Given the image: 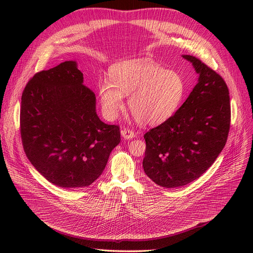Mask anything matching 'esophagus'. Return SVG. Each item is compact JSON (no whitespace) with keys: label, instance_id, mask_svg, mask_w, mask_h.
<instances>
[{"label":"esophagus","instance_id":"esophagus-1","mask_svg":"<svg viewBox=\"0 0 253 253\" xmlns=\"http://www.w3.org/2000/svg\"><path fill=\"white\" fill-rule=\"evenodd\" d=\"M121 134H122V136H123L125 139H131V138L135 137L134 131H132V130H130V129H128V128L123 129V130L121 131Z\"/></svg>","mask_w":253,"mask_h":253}]
</instances>
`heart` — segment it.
Masks as SVG:
<instances>
[{"label": "heart", "instance_id": "b5f03b06", "mask_svg": "<svg viewBox=\"0 0 253 253\" xmlns=\"http://www.w3.org/2000/svg\"><path fill=\"white\" fill-rule=\"evenodd\" d=\"M187 85L182 77L147 58L118 62L110 70V80H100L97 93L103 115L117 118L123 109L124 96L136 121L143 126L161 124L182 103Z\"/></svg>", "mask_w": 253, "mask_h": 253}]
</instances>
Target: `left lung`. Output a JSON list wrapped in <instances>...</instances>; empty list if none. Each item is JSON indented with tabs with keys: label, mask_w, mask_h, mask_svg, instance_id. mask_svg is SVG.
<instances>
[{
	"label": "left lung",
	"mask_w": 253,
	"mask_h": 253,
	"mask_svg": "<svg viewBox=\"0 0 253 253\" xmlns=\"http://www.w3.org/2000/svg\"><path fill=\"white\" fill-rule=\"evenodd\" d=\"M182 57L193 64L198 83L173 116L143 136V170L164 188L200 177L221 153L230 130V95L223 79L200 59Z\"/></svg>",
	"instance_id": "left-lung-1"
}]
</instances>
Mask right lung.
I'll list each match as a JSON object with an SVG mask.
<instances>
[{
  "mask_svg": "<svg viewBox=\"0 0 253 253\" xmlns=\"http://www.w3.org/2000/svg\"><path fill=\"white\" fill-rule=\"evenodd\" d=\"M74 60L36 74L26 84L20 133L26 157L59 188L88 187L120 142V129L96 114L95 94Z\"/></svg>",
  "mask_w": 253,
  "mask_h": 253,
  "instance_id": "obj_1",
  "label": "right lung"
}]
</instances>
